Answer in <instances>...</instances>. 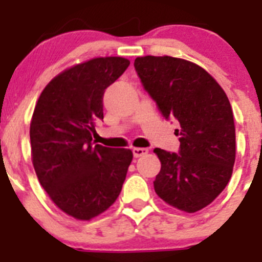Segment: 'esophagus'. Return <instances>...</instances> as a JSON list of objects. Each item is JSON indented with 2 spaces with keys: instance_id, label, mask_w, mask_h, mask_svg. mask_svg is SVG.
Segmentation results:
<instances>
[{
  "instance_id": "34e87169",
  "label": "esophagus",
  "mask_w": 262,
  "mask_h": 262,
  "mask_svg": "<svg viewBox=\"0 0 262 262\" xmlns=\"http://www.w3.org/2000/svg\"><path fill=\"white\" fill-rule=\"evenodd\" d=\"M147 154H148L147 148H133V155L134 157H136V159H138V157L144 156V155Z\"/></svg>"
}]
</instances>
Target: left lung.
I'll use <instances>...</instances> for the list:
<instances>
[{
	"label": "left lung",
	"mask_w": 262,
	"mask_h": 262,
	"mask_svg": "<svg viewBox=\"0 0 262 262\" xmlns=\"http://www.w3.org/2000/svg\"><path fill=\"white\" fill-rule=\"evenodd\" d=\"M134 67L161 115L180 123L178 154L154 149L161 161L155 191L176 209L198 211L232 176L236 142L230 101L205 69L187 60L144 56L136 57Z\"/></svg>",
	"instance_id": "8db88e82"
}]
</instances>
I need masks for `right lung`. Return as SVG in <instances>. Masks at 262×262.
Returning a JSON list of instances; mask_svg holds the SVG:
<instances>
[{"label":"right lung","mask_w":262,"mask_h":262,"mask_svg":"<svg viewBox=\"0 0 262 262\" xmlns=\"http://www.w3.org/2000/svg\"><path fill=\"white\" fill-rule=\"evenodd\" d=\"M123 57H97L67 69L41 92L30 124L38 180L61 211L89 221L119 195L133 152L94 145L103 94L128 68Z\"/></svg>","instance_id":"add662e5"}]
</instances>
